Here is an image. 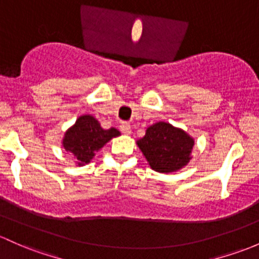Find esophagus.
Wrapping results in <instances>:
<instances>
[{"mask_svg": "<svg viewBox=\"0 0 259 259\" xmlns=\"http://www.w3.org/2000/svg\"><path fill=\"white\" fill-rule=\"evenodd\" d=\"M119 130H121V132L123 133V135L126 136L131 135V126L128 123H122L121 127H119Z\"/></svg>", "mask_w": 259, "mask_h": 259, "instance_id": "obj_1", "label": "esophagus"}]
</instances>
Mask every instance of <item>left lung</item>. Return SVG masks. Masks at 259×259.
Masks as SVG:
<instances>
[{"label": "left lung", "mask_w": 259, "mask_h": 259, "mask_svg": "<svg viewBox=\"0 0 259 259\" xmlns=\"http://www.w3.org/2000/svg\"><path fill=\"white\" fill-rule=\"evenodd\" d=\"M136 143L153 170L164 174L185 168L195 146L188 132L164 121L151 124Z\"/></svg>", "instance_id": "obj_1"}]
</instances>
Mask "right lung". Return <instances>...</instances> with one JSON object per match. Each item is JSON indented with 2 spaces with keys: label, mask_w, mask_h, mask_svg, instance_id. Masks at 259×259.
<instances>
[{
  "label": "right lung",
  "mask_w": 259,
  "mask_h": 259,
  "mask_svg": "<svg viewBox=\"0 0 259 259\" xmlns=\"http://www.w3.org/2000/svg\"><path fill=\"white\" fill-rule=\"evenodd\" d=\"M121 135L113 127L104 130L93 115H82L64 133L62 146L75 159V165H86L107 142Z\"/></svg>",
  "instance_id": "1"
}]
</instances>
